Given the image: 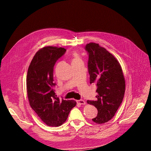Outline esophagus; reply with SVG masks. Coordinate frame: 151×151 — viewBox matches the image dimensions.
<instances>
[{"instance_id":"34e87169","label":"esophagus","mask_w":151,"mask_h":151,"mask_svg":"<svg viewBox=\"0 0 151 151\" xmlns=\"http://www.w3.org/2000/svg\"><path fill=\"white\" fill-rule=\"evenodd\" d=\"M77 103L79 104H86V102L84 101V100L83 99H80V100H78V101H77Z\"/></svg>"}]
</instances>
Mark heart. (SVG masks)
Wrapping results in <instances>:
<instances>
[{"instance_id":"b5f03b06","label":"heart","mask_w":151,"mask_h":151,"mask_svg":"<svg viewBox=\"0 0 151 151\" xmlns=\"http://www.w3.org/2000/svg\"><path fill=\"white\" fill-rule=\"evenodd\" d=\"M79 59H80V58H79V57L78 55H77L76 53H73V55H72V62L76 61V60H79Z\"/></svg>"}]
</instances>
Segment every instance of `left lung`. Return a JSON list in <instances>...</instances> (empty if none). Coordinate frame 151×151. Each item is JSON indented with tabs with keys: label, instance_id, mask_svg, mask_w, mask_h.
<instances>
[{
	"label": "left lung",
	"instance_id": "left-lung-1",
	"mask_svg": "<svg viewBox=\"0 0 151 151\" xmlns=\"http://www.w3.org/2000/svg\"><path fill=\"white\" fill-rule=\"evenodd\" d=\"M89 55L88 71L90 84L97 86L96 100L87 101L98 109L96 117L92 120L106 123L115 116L124 97L125 81L119 62L111 53L99 44L86 45Z\"/></svg>",
	"mask_w": 151,
	"mask_h": 151
}]
</instances>
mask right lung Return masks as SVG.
Segmentation results:
<instances>
[{
    "label": "right lung",
    "mask_w": 151,
    "mask_h": 151,
    "mask_svg": "<svg viewBox=\"0 0 151 151\" xmlns=\"http://www.w3.org/2000/svg\"><path fill=\"white\" fill-rule=\"evenodd\" d=\"M66 52L64 48L48 46L39 50L32 59L26 77V88L29 104L45 124L59 127L64 123L74 100L60 99L52 88L53 67Z\"/></svg>",
    "instance_id": "right-lung-1"
}]
</instances>
